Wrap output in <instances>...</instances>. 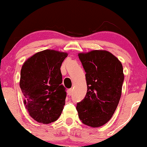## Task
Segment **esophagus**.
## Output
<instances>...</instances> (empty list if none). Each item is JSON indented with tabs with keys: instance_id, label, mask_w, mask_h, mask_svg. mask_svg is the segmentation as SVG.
I'll return each mask as SVG.
<instances>
[{
	"instance_id": "obj_1",
	"label": "esophagus",
	"mask_w": 147,
	"mask_h": 147,
	"mask_svg": "<svg viewBox=\"0 0 147 147\" xmlns=\"http://www.w3.org/2000/svg\"><path fill=\"white\" fill-rule=\"evenodd\" d=\"M72 93H73V89H69L67 90V94H68L69 96H71V95L72 94Z\"/></svg>"
}]
</instances>
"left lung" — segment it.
<instances>
[{
  "label": "left lung",
  "mask_w": 147,
  "mask_h": 147,
  "mask_svg": "<svg viewBox=\"0 0 147 147\" xmlns=\"http://www.w3.org/2000/svg\"><path fill=\"white\" fill-rule=\"evenodd\" d=\"M86 74L87 91L77 103L80 120L84 125L99 127L106 124L116 109L124 81L121 62L105 50L78 53Z\"/></svg>",
  "instance_id": "8db88e82"
}]
</instances>
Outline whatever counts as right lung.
<instances>
[{"label":"right lung","instance_id":"obj_1","mask_svg":"<svg viewBox=\"0 0 147 147\" xmlns=\"http://www.w3.org/2000/svg\"><path fill=\"white\" fill-rule=\"evenodd\" d=\"M68 53L52 49L29 58L20 71V87L24 104L36 121L49 124L58 120L65 104L66 91L60 67Z\"/></svg>","mask_w":147,"mask_h":147}]
</instances>
